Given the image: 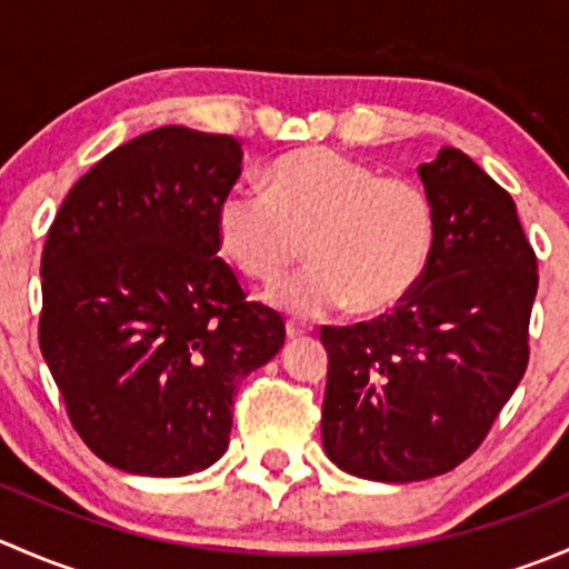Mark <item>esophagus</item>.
I'll list each match as a JSON object with an SVG mask.
<instances>
[{"label":"esophagus","mask_w":569,"mask_h":569,"mask_svg":"<svg viewBox=\"0 0 569 569\" xmlns=\"http://www.w3.org/2000/svg\"><path fill=\"white\" fill-rule=\"evenodd\" d=\"M306 332H308V327L300 325V321H286V336L289 338H300V336H306Z\"/></svg>","instance_id":"esophagus-1"}]
</instances>
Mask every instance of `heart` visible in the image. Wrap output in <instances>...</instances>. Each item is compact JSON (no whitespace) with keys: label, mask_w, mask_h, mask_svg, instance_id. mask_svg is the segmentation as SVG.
Here are the masks:
<instances>
[{"label":"heart","mask_w":569,"mask_h":569,"mask_svg":"<svg viewBox=\"0 0 569 569\" xmlns=\"http://www.w3.org/2000/svg\"><path fill=\"white\" fill-rule=\"evenodd\" d=\"M435 233L427 189L330 148L278 159L267 189L237 183L217 206L222 250L258 283H278L306 244L311 263L272 295L300 319L343 306L363 317L391 311L421 283Z\"/></svg>","instance_id":"obj_1"}]
</instances>
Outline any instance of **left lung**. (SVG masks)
I'll return each instance as SVG.
<instances>
[{
	"instance_id": "8db88e82",
	"label": "left lung",
	"mask_w": 569,
	"mask_h": 569,
	"mask_svg": "<svg viewBox=\"0 0 569 569\" xmlns=\"http://www.w3.org/2000/svg\"><path fill=\"white\" fill-rule=\"evenodd\" d=\"M438 233L393 313L321 327V440L371 481H421L468 460L529 366L537 256L512 194L457 148L418 168Z\"/></svg>"
}]
</instances>
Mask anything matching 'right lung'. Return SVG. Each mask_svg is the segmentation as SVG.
Returning <instances> with one entry per match:
<instances>
[{"label":"right lung","instance_id":"add662e5","mask_svg":"<svg viewBox=\"0 0 569 569\" xmlns=\"http://www.w3.org/2000/svg\"><path fill=\"white\" fill-rule=\"evenodd\" d=\"M239 173V140L162 126L96 162L49 228L40 352L79 438L126 473L220 460L237 386L286 341L217 258V206Z\"/></svg>","mask_w":569,"mask_h":569}]
</instances>
